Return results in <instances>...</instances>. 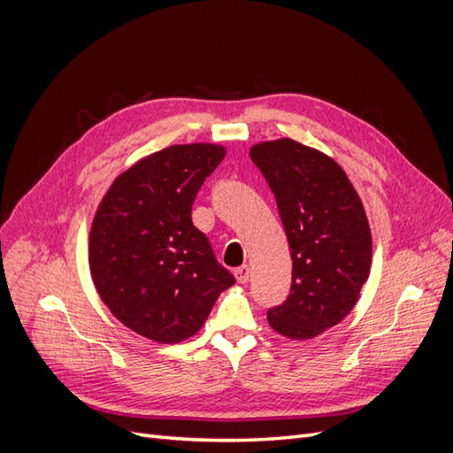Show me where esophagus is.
Returning a JSON list of instances; mask_svg holds the SVG:
<instances>
[{
	"label": "esophagus",
	"instance_id": "esophagus-1",
	"mask_svg": "<svg viewBox=\"0 0 453 453\" xmlns=\"http://www.w3.org/2000/svg\"><path fill=\"white\" fill-rule=\"evenodd\" d=\"M234 276H236L238 283H248V280H250V276H251V270H250L248 265H242V266H238V268L234 270Z\"/></svg>",
	"mask_w": 453,
	"mask_h": 453
}]
</instances>
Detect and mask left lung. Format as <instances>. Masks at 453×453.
<instances>
[{
	"mask_svg": "<svg viewBox=\"0 0 453 453\" xmlns=\"http://www.w3.org/2000/svg\"><path fill=\"white\" fill-rule=\"evenodd\" d=\"M250 157L276 196L293 260L289 296L268 310V323L287 338H313L353 310L370 273L365 208L321 150L283 138L253 145Z\"/></svg>",
	"mask_w": 453,
	"mask_h": 453,
	"instance_id": "left-lung-1",
	"label": "left lung"
}]
</instances>
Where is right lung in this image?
Instances as JSON below:
<instances>
[{"instance_id":"1","label":"right lung","mask_w":453,"mask_h":453,"mask_svg":"<svg viewBox=\"0 0 453 453\" xmlns=\"http://www.w3.org/2000/svg\"><path fill=\"white\" fill-rule=\"evenodd\" d=\"M225 155L211 143L149 155L117 177L92 221L96 291L122 325L160 344L196 334L217 296L236 283L190 217Z\"/></svg>"}]
</instances>
